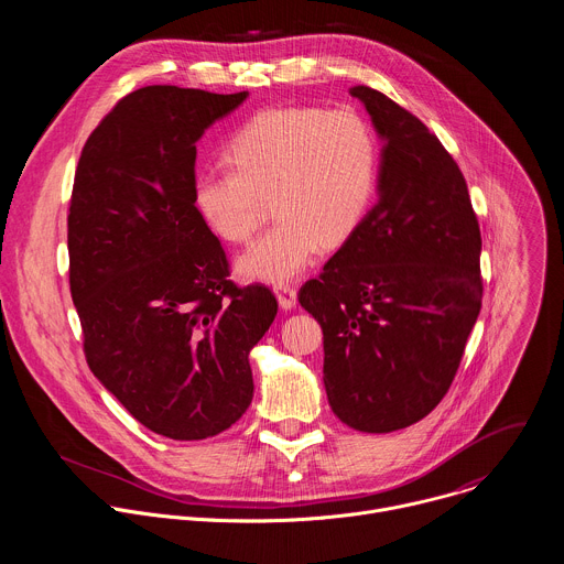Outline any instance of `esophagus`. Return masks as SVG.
I'll return each instance as SVG.
<instances>
[{
    "label": "esophagus",
    "mask_w": 564,
    "mask_h": 564,
    "mask_svg": "<svg viewBox=\"0 0 564 564\" xmlns=\"http://www.w3.org/2000/svg\"><path fill=\"white\" fill-rule=\"evenodd\" d=\"M274 294L283 310H292L296 305V290L292 285H276Z\"/></svg>",
    "instance_id": "esophagus-1"
}]
</instances>
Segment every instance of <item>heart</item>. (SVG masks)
<instances>
[{
  "instance_id": "b5f03b06",
  "label": "heart",
  "mask_w": 564,
  "mask_h": 564,
  "mask_svg": "<svg viewBox=\"0 0 564 564\" xmlns=\"http://www.w3.org/2000/svg\"><path fill=\"white\" fill-rule=\"evenodd\" d=\"M229 165L192 178V203L207 227L246 243L268 203L276 225L238 259L246 279L285 283L326 246H341L366 218L377 189V142L350 111L285 107L257 113L227 147Z\"/></svg>"
}]
</instances>
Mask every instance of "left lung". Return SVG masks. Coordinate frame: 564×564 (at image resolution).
<instances>
[{
	"mask_svg": "<svg viewBox=\"0 0 564 564\" xmlns=\"http://www.w3.org/2000/svg\"><path fill=\"white\" fill-rule=\"evenodd\" d=\"M350 96L383 140L379 200L299 303L324 330L333 413L390 433L426 417L453 383L481 307V236L437 135L370 87Z\"/></svg>",
	"mask_w": 564,
	"mask_h": 564,
	"instance_id": "obj_1",
	"label": "left lung"
}]
</instances>
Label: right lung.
Wrapping results in <instances>:
<instances>
[{
	"label": "right lung",
	"mask_w": 564,
	"mask_h": 564,
	"mask_svg": "<svg viewBox=\"0 0 564 564\" xmlns=\"http://www.w3.org/2000/svg\"><path fill=\"white\" fill-rule=\"evenodd\" d=\"M248 91L170 85L124 96L94 129L68 207V283L91 372L149 431L214 437L252 404L265 285L238 288L192 203L196 142Z\"/></svg>",
	"instance_id": "obj_1"
}]
</instances>
